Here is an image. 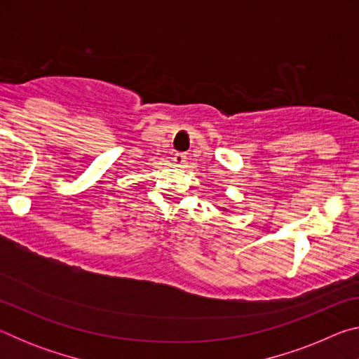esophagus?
I'll return each instance as SVG.
<instances>
[{
    "label": "esophagus",
    "mask_w": 359,
    "mask_h": 359,
    "mask_svg": "<svg viewBox=\"0 0 359 359\" xmlns=\"http://www.w3.org/2000/svg\"><path fill=\"white\" fill-rule=\"evenodd\" d=\"M185 161H187V154H182V151H177V154L174 155V163H175V165L182 166Z\"/></svg>",
    "instance_id": "esophagus-1"
}]
</instances>
